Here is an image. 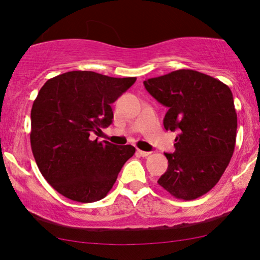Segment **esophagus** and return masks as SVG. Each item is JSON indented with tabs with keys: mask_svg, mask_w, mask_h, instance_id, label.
Returning <instances> with one entry per match:
<instances>
[{
	"mask_svg": "<svg viewBox=\"0 0 260 260\" xmlns=\"http://www.w3.org/2000/svg\"><path fill=\"white\" fill-rule=\"evenodd\" d=\"M136 152H137V155L142 156V157H147V156L150 155V152L149 151H143V150H140V149H137Z\"/></svg>",
	"mask_w": 260,
	"mask_h": 260,
	"instance_id": "34e87169",
	"label": "esophagus"
}]
</instances>
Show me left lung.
<instances>
[{"instance_id": "8db88e82", "label": "left lung", "mask_w": 260, "mask_h": 260, "mask_svg": "<svg viewBox=\"0 0 260 260\" xmlns=\"http://www.w3.org/2000/svg\"><path fill=\"white\" fill-rule=\"evenodd\" d=\"M168 108L163 125L177 131L175 151L165 154L168 169L157 183L174 198L194 200L222 176L237 138V112L230 87L194 70H177L144 81Z\"/></svg>"}]
</instances>
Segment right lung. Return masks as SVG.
<instances>
[{"label": "right lung", "mask_w": 260, "mask_h": 260, "mask_svg": "<svg viewBox=\"0 0 260 260\" xmlns=\"http://www.w3.org/2000/svg\"><path fill=\"white\" fill-rule=\"evenodd\" d=\"M135 81L71 71L39 91L30 111L31 151L42 176L65 198L84 204L105 198L136 151L90 137L112 123L111 104Z\"/></svg>", "instance_id": "right-lung-1"}]
</instances>
